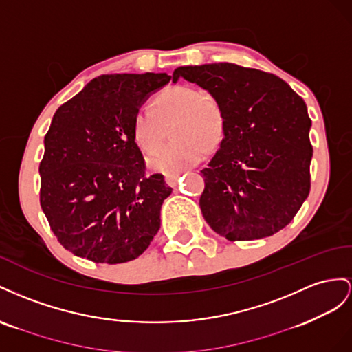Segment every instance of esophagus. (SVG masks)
Wrapping results in <instances>:
<instances>
[{
    "label": "esophagus",
    "instance_id": "esophagus-1",
    "mask_svg": "<svg viewBox=\"0 0 352 352\" xmlns=\"http://www.w3.org/2000/svg\"><path fill=\"white\" fill-rule=\"evenodd\" d=\"M179 173H175V174H166L165 175V182L168 183V186H170V187H175L177 186V183H178V178H179Z\"/></svg>",
    "mask_w": 352,
    "mask_h": 352
}]
</instances>
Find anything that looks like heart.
<instances>
[{
  "label": "heart",
  "instance_id": "obj_1",
  "mask_svg": "<svg viewBox=\"0 0 352 352\" xmlns=\"http://www.w3.org/2000/svg\"><path fill=\"white\" fill-rule=\"evenodd\" d=\"M173 120L174 140L148 159V166L157 173L175 174L195 166L224 131L223 109L214 97L190 85H170L155 97L153 109H138L134 138L140 148L147 153L159 148Z\"/></svg>",
  "mask_w": 352,
  "mask_h": 352
}]
</instances>
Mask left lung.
I'll list each match as a JSON object with an SVG mask.
<instances>
[{
    "mask_svg": "<svg viewBox=\"0 0 352 352\" xmlns=\"http://www.w3.org/2000/svg\"><path fill=\"white\" fill-rule=\"evenodd\" d=\"M184 78L212 94L224 138L208 168L199 205L230 242L273 236L294 219L311 187V119L282 78L234 63L182 66Z\"/></svg>",
    "mask_w": 352,
    "mask_h": 352,
    "instance_id": "1",
    "label": "left lung"
}]
</instances>
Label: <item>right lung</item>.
<instances>
[{
    "label": "right lung",
    "mask_w": 352,
    "mask_h": 352,
    "mask_svg": "<svg viewBox=\"0 0 352 352\" xmlns=\"http://www.w3.org/2000/svg\"><path fill=\"white\" fill-rule=\"evenodd\" d=\"M166 74L94 78L57 109L44 137L39 204L65 249L93 263L122 264L142 255L160 227L173 188L146 175L134 118Z\"/></svg>",
    "instance_id": "1"
}]
</instances>
